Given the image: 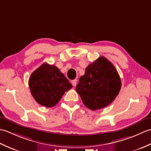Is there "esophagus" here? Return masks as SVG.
<instances>
[{
	"mask_svg": "<svg viewBox=\"0 0 151 151\" xmlns=\"http://www.w3.org/2000/svg\"><path fill=\"white\" fill-rule=\"evenodd\" d=\"M76 82H77V81H76V79H75L73 80V81H71V84L73 86H75L76 85Z\"/></svg>",
	"mask_w": 151,
	"mask_h": 151,
	"instance_id": "34e87169",
	"label": "esophagus"
}]
</instances>
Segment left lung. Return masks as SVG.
<instances>
[{"instance_id":"8db88e82","label":"left lung","mask_w":151,"mask_h":151,"mask_svg":"<svg viewBox=\"0 0 151 151\" xmlns=\"http://www.w3.org/2000/svg\"><path fill=\"white\" fill-rule=\"evenodd\" d=\"M121 88V78L117 69L110 61L101 56L86 67L76 91L86 106L94 111L111 103Z\"/></svg>"}]
</instances>
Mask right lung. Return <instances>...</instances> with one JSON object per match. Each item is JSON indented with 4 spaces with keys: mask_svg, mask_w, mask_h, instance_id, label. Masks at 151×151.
Segmentation results:
<instances>
[{
    "mask_svg": "<svg viewBox=\"0 0 151 151\" xmlns=\"http://www.w3.org/2000/svg\"><path fill=\"white\" fill-rule=\"evenodd\" d=\"M28 84L36 101L45 107L54 106L65 92L72 88L57 67L47 63L31 74Z\"/></svg>",
    "mask_w": 151,
    "mask_h": 151,
    "instance_id": "obj_1",
    "label": "right lung"
}]
</instances>
